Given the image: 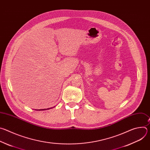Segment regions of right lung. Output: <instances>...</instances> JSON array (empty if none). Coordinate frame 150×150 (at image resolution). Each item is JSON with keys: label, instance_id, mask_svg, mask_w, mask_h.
<instances>
[{"label": "right lung", "instance_id": "right-lung-1", "mask_svg": "<svg viewBox=\"0 0 150 150\" xmlns=\"http://www.w3.org/2000/svg\"><path fill=\"white\" fill-rule=\"evenodd\" d=\"M51 109V108H49V109ZM46 110V109H41V110Z\"/></svg>", "mask_w": 150, "mask_h": 150}]
</instances>
